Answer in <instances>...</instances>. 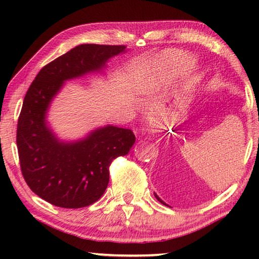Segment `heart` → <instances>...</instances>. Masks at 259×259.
<instances>
[{
  "mask_svg": "<svg viewBox=\"0 0 259 259\" xmlns=\"http://www.w3.org/2000/svg\"><path fill=\"white\" fill-rule=\"evenodd\" d=\"M171 60L177 71H187L193 66V59L185 54H172Z\"/></svg>",
  "mask_w": 259,
  "mask_h": 259,
  "instance_id": "heart-1",
  "label": "heart"
}]
</instances>
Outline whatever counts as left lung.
I'll return each mask as SVG.
<instances>
[{"mask_svg":"<svg viewBox=\"0 0 259 259\" xmlns=\"http://www.w3.org/2000/svg\"><path fill=\"white\" fill-rule=\"evenodd\" d=\"M154 195H155V198H156V199H157V201H160V202H161V203H162V204H165V203H164V202H163V201H162V200H161V199H160V198H159V196H157V195H156V194H155V193H154ZM165 205H166V204H165Z\"/></svg>","mask_w":259,"mask_h":259,"instance_id":"1","label":"left lung"}]
</instances>
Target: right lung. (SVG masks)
<instances>
[{
	"mask_svg": "<svg viewBox=\"0 0 259 259\" xmlns=\"http://www.w3.org/2000/svg\"><path fill=\"white\" fill-rule=\"evenodd\" d=\"M125 46L81 45L47 64L24 98L17 125L21 174L35 194L57 207L82 208L102 198L109 165L128 154L136 137L130 129L107 125L76 143H59L46 114L64 81L103 68Z\"/></svg>",
	"mask_w": 259,
	"mask_h": 259,
	"instance_id": "right-lung-1",
	"label": "right lung"
}]
</instances>
